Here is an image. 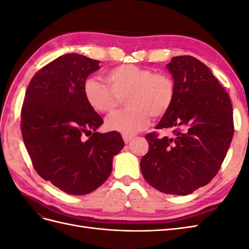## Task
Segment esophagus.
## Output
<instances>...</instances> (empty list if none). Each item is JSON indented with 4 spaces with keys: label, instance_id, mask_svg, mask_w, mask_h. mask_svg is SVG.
I'll return each mask as SVG.
<instances>
[{
    "label": "esophagus",
    "instance_id": "1",
    "mask_svg": "<svg viewBox=\"0 0 249 249\" xmlns=\"http://www.w3.org/2000/svg\"><path fill=\"white\" fill-rule=\"evenodd\" d=\"M123 138H124V143H126V144H127V143H129L134 138V136H130V135H124Z\"/></svg>",
    "mask_w": 249,
    "mask_h": 249
}]
</instances>
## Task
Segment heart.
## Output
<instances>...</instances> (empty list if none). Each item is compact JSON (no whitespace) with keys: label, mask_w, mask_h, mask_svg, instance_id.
<instances>
[{"label":"heart","mask_w":249,"mask_h":249,"mask_svg":"<svg viewBox=\"0 0 249 249\" xmlns=\"http://www.w3.org/2000/svg\"><path fill=\"white\" fill-rule=\"evenodd\" d=\"M109 85L88 78L83 90L87 103L100 113L114 111L126 97L125 110L106 119L109 131L133 135L146 129L150 117L161 118L170 110L176 97V84L166 72L147 67L122 64L108 71Z\"/></svg>","instance_id":"heart-1"}]
</instances>
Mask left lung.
I'll list each match as a JSON object with an SVG mask.
<instances>
[{"mask_svg": "<svg viewBox=\"0 0 249 249\" xmlns=\"http://www.w3.org/2000/svg\"><path fill=\"white\" fill-rule=\"evenodd\" d=\"M176 84L170 110L145 135L148 153L140 168L146 182L166 194L187 195L206 186L219 171L233 136L231 99L209 67L192 56L171 59Z\"/></svg>", "mask_w": 249, "mask_h": 249, "instance_id": "8db88e82", "label": "left lung"}]
</instances>
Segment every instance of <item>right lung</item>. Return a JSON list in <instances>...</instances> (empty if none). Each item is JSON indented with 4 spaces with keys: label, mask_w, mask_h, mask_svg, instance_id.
Returning a JSON list of instances; mask_svg holds the SVG:
<instances>
[{
    "label": "right lung",
    "mask_w": 249,
    "mask_h": 249,
    "mask_svg": "<svg viewBox=\"0 0 249 249\" xmlns=\"http://www.w3.org/2000/svg\"><path fill=\"white\" fill-rule=\"evenodd\" d=\"M99 60L65 54L30 81L20 111L22 139L36 172L65 193L84 195L106 182L124 146L118 132L99 133L103 118L84 95Z\"/></svg>",
    "instance_id": "add662e5"
}]
</instances>
